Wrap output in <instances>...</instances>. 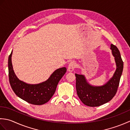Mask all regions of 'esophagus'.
<instances>
[{"mask_svg": "<svg viewBox=\"0 0 130 130\" xmlns=\"http://www.w3.org/2000/svg\"><path fill=\"white\" fill-rule=\"evenodd\" d=\"M76 67V63L74 61H71L69 63L68 66V71H73L74 69Z\"/></svg>", "mask_w": 130, "mask_h": 130, "instance_id": "34e87169", "label": "esophagus"}]
</instances>
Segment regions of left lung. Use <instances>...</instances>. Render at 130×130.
<instances>
[{
  "mask_svg": "<svg viewBox=\"0 0 130 130\" xmlns=\"http://www.w3.org/2000/svg\"><path fill=\"white\" fill-rule=\"evenodd\" d=\"M111 49L115 57L116 70L107 83L102 86H93L87 82L84 75L75 74L77 94L86 106H100L111 101L117 93L123 71V62L117 47L111 44Z\"/></svg>",
  "mask_w": 130,
  "mask_h": 130,
  "instance_id": "1",
  "label": "left lung"
}]
</instances>
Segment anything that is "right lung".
<instances>
[{"label":"right lung","instance_id":"obj_1","mask_svg":"<svg viewBox=\"0 0 130 130\" xmlns=\"http://www.w3.org/2000/svg\"><path fill=\"white\" fill-rule=\"evenodd\" d=\"M12 55V51L8 58V71L9 83L14 92L29 103L42 105L47 103L54 94L58 83L67 71V68L57 69L47 80L40 84H27L19 80L14 72Z\"/></svg>","mask_w":130,"mask_h":130}]
</instances>
